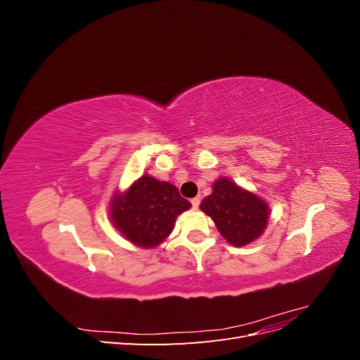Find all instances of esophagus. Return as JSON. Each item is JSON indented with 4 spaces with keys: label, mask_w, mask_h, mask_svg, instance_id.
<instances>
[{
    "label": "esophagus",
    "mask_w": 360,
    "mask_h": 360,
    "mask_svg": "<svg viewBox=\"0 0 360 360\" xmlns=\"http://www.w3.org/2000/svg\"><path fill=\"white\" fill-rule=\"evenodd\" d=\"M200 202H201V200H200V198H192V200H191V204H192L193 209H198V207H200Z\"/></svg>",
    "instance_id": "obj_1"
}]
</instances>
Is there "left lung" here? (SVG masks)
<instances>
[{
  "label": "left lung",
  "instance_id": "1",
  "mask_svg": "<svg viewBox=\"0 0 360 360\" xmlns=\"http://www.w3.org/2000/svg\"><path fill=\"white\" fill-rule=\"evenodd\" d=\"M200 209L212 217L221 236L234 246L255 240L269 219L267 204L228 179H219L213 184V193L202 200Z\"/></svg>",
  "mask_w": 360,
  "mask_h": 360
}]
</instances>
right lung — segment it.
<instances>
[{"label": "right lung", "instance_id": "obj_1", "mask_svg": "<svg viewBox=\"0 0 360 360\" xmlns=\"http://www.w3.org/2000/svg\"><path fill=\"white\" fill-rule=\"evenodd\" d=\"M191 209L179 189L144 174L130 189L114 198L111 219L123 236L143 248H153L171 234L176 217Z\"/></svg>", "mask_w": 360, "mask_h": 360}]
</instances>
